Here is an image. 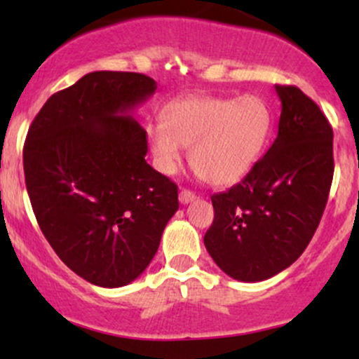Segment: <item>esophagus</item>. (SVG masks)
I'll list each match as a JSON object with an SVG mask.
<instances>
[{
    "label": "esophagus",
    "mask_w": 359,
    "mask_h": 359,
    "mask_svg": "<svg viewBox=\"0 0 359 359\" xmlns=\"http://www.w3.org/2000/svg\"><path fill=\"white\" fill-rule=\"evenodd\" d=\"M196 194H194L192 191H189V189H182V191H180V194H179V201H180V204H189V203H192L194 199H196Z\"/></svg>",
    "instance_id": "obj_1"
}]
</instances>
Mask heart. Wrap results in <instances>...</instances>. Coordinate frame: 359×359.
Masks as SVG:
<instances>
[{"label": "heart", "mask_w": 359, "mask_h": 359, "mask_svg": "<svg viewBox=\"0 0 359 359\" xmlns=\"http://www.w3.org/2000/svg\"><path fill=\"white\" fill-rule=\"evenodd\" d=\"M270 128V108L257 94L194 96L170 102L162 121L147 128V140L163 174H174L182 148L191 147L194 170L214 185H228L251 170Z\"/></svg>", "instance_id": "1"}]
</instances>
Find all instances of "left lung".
<instances>
[{"label":"left lung","mask_w":359,"mask_h":359,"mask_svg":"<svg viewBox=\"0 0 359 359\" xmlns=\"http://www.w3.org/2000/svg\"><path fill=\"white\" fill-rule=\"evenodd\" d=\"M282 113L265 156L240 184L211 197L205 250L226 275L262 282L297 259L314 236L334 174L332 128L295 86H275Z\"/></svg>","instance_id":"left-lung-1"}]
</instances>
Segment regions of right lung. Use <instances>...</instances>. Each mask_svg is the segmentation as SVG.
Returning a JSON list of instances; mask_svg holds the SVG:
<instances>
[{"instance_id":"right-lung-1","label":"right lung","mask_w":359,"mask_h":359,"mask_svg":"<svg viewBox=\"0 0 359 359\" xmlns=\"http://www.w3.org/2000/svg\"><path fill=\"white\" fill-rule=\"evenodd\" d=\"M155 89L145 74H86L48 97L25 140L36 222L62 262L97 287L140 277L179 209V189L148 165L147 131L128 114Z\"/></svg>"}]
</instances>
